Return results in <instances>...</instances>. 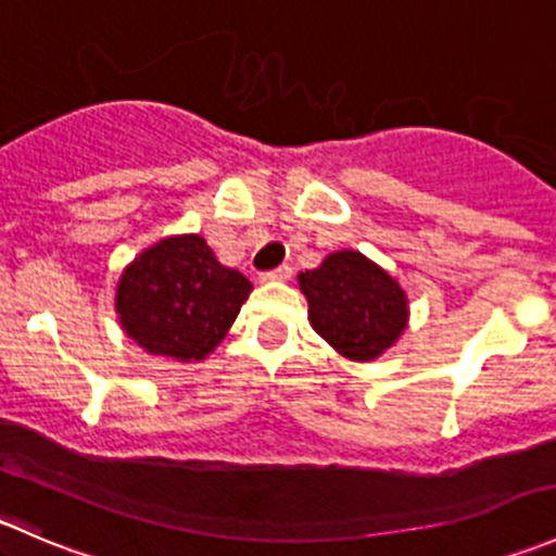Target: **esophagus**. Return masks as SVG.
Masks as SVG:
<instances>
[{"mask_svg":"<svg viewBox=\"0 0 556 556\" xmlns=\"http://www.w3.org/2000/svg\"><path fill=\"white\" fill-rule=\"evenodd\" d=\"M290 274H293V268L279 266V268H274V271H263L261 282H285V279H290Z\"/></svg>","mask_w":556,"mask_h":556,"instance_id":"obj_1","label":"esophagus"}]
</instances>
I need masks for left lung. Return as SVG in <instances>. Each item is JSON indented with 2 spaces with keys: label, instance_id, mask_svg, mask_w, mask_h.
I'll return each instance as SVG.
<instances>
[{
  "label": "left lung",
  "instance_id": "1",
  "mask_svg": "<svg viewBox=\"0 0 556 556\" xmlns=\"http://www.w3.org/2000/svg\"><path fill=\"white\" fill-rule=\"evenodd\" d=\"M309 301L312 328L350 361H374L390 350L408 325L401 285L363 252H330L317 268L299 274Z\"/></svg>",
  "mask_w": 556,
  "mask_h": 556
}]
</instances>
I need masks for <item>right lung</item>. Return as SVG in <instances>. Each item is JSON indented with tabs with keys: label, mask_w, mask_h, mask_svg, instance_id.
Wrapping results in <instances>:
<instances>
[{
	"label": "right lung",
	"mask_w": 556,
	"mask_h": 556,
	"mask_svg": "<svg viewBox=\"0 0 556 556\" xmlns=\"http://www.w3.org/2000/svg\"><path fill=\"white\" fill-rule=\"evenodd\" d=\"M250 290V279L223 266L199 233H182L123 268L115 312L128 339L150 355L204 361L226 339Z\"/></svg>",
	"instance_id": "obj_1"
}]
</instances>
